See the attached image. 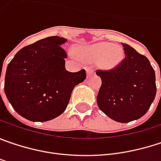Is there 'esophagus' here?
Masks as SVG:
<instances>
[{
    "instance_id": "1",
    "label": "esophagus",
    "mask_w": 161,
    "mask_h": 161,
    "mask_svg": "<svg viewBox=\"0 0 161 161\" xmlns=\"http://www.w3.org/2000/svg\"><path fill=\"white\" fill-rule=\"evenodd\" d=\"M94 75V70L91 67H86V75L87 77H90Z\"/></svg>"
}]
</instances>
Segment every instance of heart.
Segmentation results:
<instances>
[{"mask_svg": "<svg viewBox=\"0 0 161 161\" xmlns=\"http://www.w3.org/2000/svg\"><path fill=\"white\" fill-rule=\"evenodd\" d=\"M78 52L81 58L86 61H96L98 59V65L107 70L117 67L124 57V51L120 45L105 42L81 47Z\"/></svg>", "mask_w": 161, "mask_h": 161, "instance_id": "heart-1", "label": "heart"}]
</instances>
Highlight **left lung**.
<instances>
[{"label": "left lung", "instance_id": "8db88e82", "mask_svg": "<svg viewBox=\"0 0 161 161\" xmlns=\"http://www.w3.org/2000/svg\"><path fill=\"white\" fill-rule=\"evenodd\" d=\"M125 58L111 70H97L102 85L97 106L108 118L128 123L143 117L156 96L155 71L148 59L130 45L121 43Z\"/></svg>", "mask_w": 161, "mask_h": 161}]
</instances>
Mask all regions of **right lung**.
Here are the masks:
<instances>
[{"mask_svg": "<svg viewBox=\"0 0 161 161\" xmlns=\"http://www.w3.org/2000/svg\"><path fill=\"white\" fill-rule=\"evenodd\" d=\"M65 38L50 36L24 46L9 63L4 92L15 111L30 121L44 122L65 110L75 86L86 79L85 69L65 70ZM1 77V75H0Z\"/></svg>", "mask_w": 161, "mask_h": 161, "instance_id": "add662e5", "label": "right lung"}]
</instances>
